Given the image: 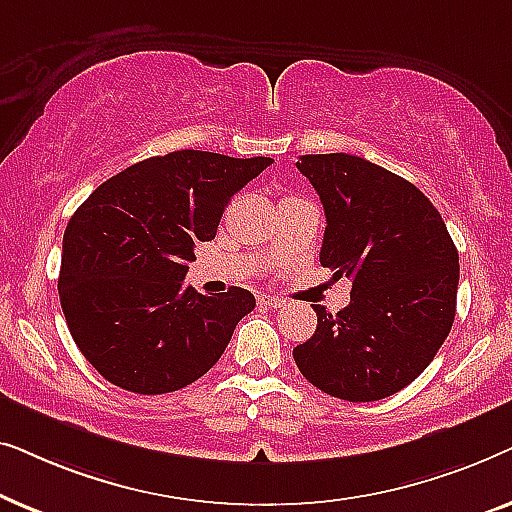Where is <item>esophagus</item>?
<instances>
[{
    "mask_svg": "<svg viewBox=\"0 0 512 512\" xmlns=\"http://www.w3.org/2000/svg\"><path fill=\"white\" fill-rule=\"evenodd\" d=\"M258 303L265 307H284V298L270 296V293H261V296H258Z\"/></svg>",
    "mask_w": 512,
    "mask_h": 512,
    "instance_id": "34e87169",
    "label": "esophagus"
}]
</instances>
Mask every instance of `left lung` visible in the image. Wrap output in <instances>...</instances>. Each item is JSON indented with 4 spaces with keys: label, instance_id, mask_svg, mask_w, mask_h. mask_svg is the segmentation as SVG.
<instances>
[{
    "label": "left lung",
    "instance_id": "left-lung-1",
    "mask_svg": "<svg viewBox=\"0 0 512 512\" xmlns=\"http://www.w3.org/2000/svg\"><path fill=\"white\" fill-rule=\"evenodd\" d=\"M326 212L319 261L352 282L338 314L293 349L305 380L342 401L387 398L424 373L457 312L459 254L415 184L349 153L300 156Z\"/></svg>",
    "mask_w": 512,
    "mask_h": 512
}]
</instances>
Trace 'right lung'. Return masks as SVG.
<instances>
[{
  "instance_id": "add662e5",
  "label": "right lung",
  "mask_w": 512,
  "mask_h": 512,
  "mask_svg": "<svg viewBox=\"0 0 512 512\" xmlns=\"http://www.w3.org/2000/svg\"><path fill=\"white\" fill-rule=\"evenodd\" d=\"M272 158L172 151L95 188L62 237L60 305L81 354L135 394L184 389L221 359L254 293L184 289L195 244L214 240L230 198Z\"/></svg>"
}]
</instances>
